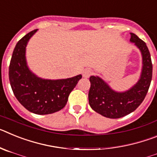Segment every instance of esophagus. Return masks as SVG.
Instances as JSON below:
<instances>
[{"label": "esophagus", "instance_id": "esophagus-1", "mask_svg": "<svg viewBox=\"0 0 157 157\" xmlns=\"http://www.w3.org/2000/svg\"><path fill=\"white\" fill-rule=\"evenodd\" d=\"M93 74V71L90 69L86 68L82 71V76L84 78H89Z\"/></svg>", "mask_w": 157, "mask_h": 157}]
</instances>
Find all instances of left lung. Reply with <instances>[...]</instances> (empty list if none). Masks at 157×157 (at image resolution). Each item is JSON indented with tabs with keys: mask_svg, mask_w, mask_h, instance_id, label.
I'll return each mask as SVG.
<instances>
[{
	"mask_svg": "<svg viewBox=\"0 0 157 157\" xmlns=\"http://www.w3.org/2000/svg\"><path fill=\"white\" fill-rule=\"evenodd\" d=\"M130 41L139 48L142 54V72L138 83L128 91L117 93L112 90L99 77L91 76L89 91V103L95 112L111 119H118L130 114L145 99L152 76V63L150 52L145 41L130 33Z\"/></svg>",
	"mask_w": 157,
	"mask_h": 157,
	"instance_id": "1",
	"label": "left lung"
}]
</instances>
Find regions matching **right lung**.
Returning a JSON list of instances; mask_svg holds the SVG:
<instances>
[{
    "mask_svg": "<svg viewBox=\"0 0 157 157\" xmlns=\"http://www.w3.org/2000/svg\"><path fill=\"white\" fill-rule=\"evenodd\" d=\"M32 30L16 44L9 65L8 76L16 99L30 112L37 115L52 114L66 105L69 94L82 75L67 79H41L28 69L25 58L27 43L37 31Z\"/></svg>",
    "mask_w": 157,
    "mask_h": 157,
    "instance_id": "right-lung-1",
    "label": "right lung"
}]
</instances>
